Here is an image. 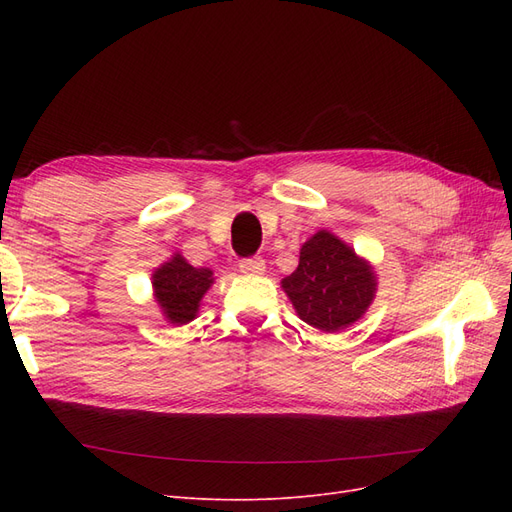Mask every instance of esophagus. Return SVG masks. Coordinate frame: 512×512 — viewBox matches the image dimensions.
Wrapping results in <instances>:
<instances>
[{"mask_svg":"<svg viewBox=\"0 0 512 512\" xmlns=\"http://www.w3.org/2000/svg\"><path fill=\"white\" fill-rule=\"evenodd\" d=\"M239 269L245 275H262V273H265V260H262V258H243V260H239Z\"/></svg>","mask_w":512,"mask_h":512,"instance_id":"34e87169","label":"esophagus"}]
</instances>
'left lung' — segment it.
Masks as SVG:
<instances>
[{
  "mask_svg": "<svg viewBox=\"0 0 512 512\" xmlns=\"http://www.w3.org/2000/svg\"><path fill=\"white\" fill-rule=\"evenodd\" d=\"M282 288L309 327L337 333L363 318L376 297V275L350 245L318 230L303 243L299 267L284 277Z\"/></svg>",
  "mask_w": 512,
  "mask_h": 512,
  "instance_id": "obj_1",
  "label": "left lung"
}]
</instances>
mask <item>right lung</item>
Wrapping results in <instances>:
<instances>
[{
    "label": "right lung",
    "mask_w": 512,
    "mask_h": 512,
    "mask_svg": "<svg viewBox=\"0 0 512 512\" xmlns=\"http://www.w3.org/2000/svg\"><path fill=\"white\" fill-rule=\"evenodd\" d=\"M153 294L170 324H188L196 318L200 299L213 284L209 269H196L181 254H175L151 275Z\"/></svg>",
    "instance_id": "1"
}]
</instances>
